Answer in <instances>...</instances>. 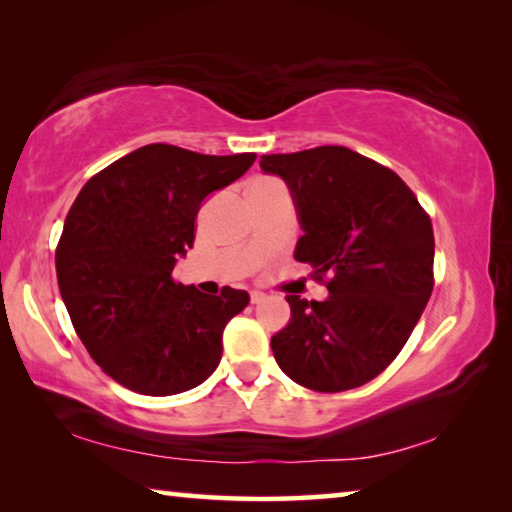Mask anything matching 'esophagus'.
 <instances>
[{"label":"esophagus","mask_w":512,"mask_h":512,"mask_svg":"<svg viewBox=\"0 0 512 512\" xmlns=\"http://www.w3.org/2000/svg\"><path fill=\"white\" fill-rule=\"evenodd\" d=\"M264 300H266L264 291H250V302H253V305H259V302H264Z\"/></svg>","instance_id":"34e87169"}]
</instances>
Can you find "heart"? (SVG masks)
Listing matches in <instances>:
<instances>
[{
  "label": "heart",
  "instance_id": "heart-1",
  "mask_svg": "<svg viewBox=\"0 0 512 512\" xmlns=\"http://www.w3.org/2000/svg\"><path fill=\"white\" fill-rule=\"evenodd\" d=\"M268 180H273V178H257L255 183H268Z\"/></svg>",
  "mask_w": 512,
  "mask_h": 512
}]
</instances>
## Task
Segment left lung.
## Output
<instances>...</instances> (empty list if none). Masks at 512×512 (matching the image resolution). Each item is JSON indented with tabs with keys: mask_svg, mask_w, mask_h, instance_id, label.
Listing matches in <instances>:
<instances>
[{
	"mask_svg": "<svg viewBox=\"0 0 512 512\" xmlns=\"http://www.w3.org/2000/svg\"><path fill=\"white\" fill-rule=\"evenodd\" d=\"M289 185L305 235L296 259L329 298L289 293V325L271 339L296 384L341 393L391 366L433 291V228L409 185L345 146L262 155Z\"/></svg>",
	"mask_w": 512,
	"mask_h": 512,
	"instance_id": "1",
	"label": "left lung"
}]
</instances>
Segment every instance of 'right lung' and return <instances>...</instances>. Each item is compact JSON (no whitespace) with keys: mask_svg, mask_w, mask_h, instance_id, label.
Returning a JSON list of instances; mask_svg holds the SVG:
<instances>
[{"mask_svg":"<svg viewBox=\"0 0 512 512\" xmlns=\"http://www.w3.org/2000/svg\"><path fill=\"white\" fill-rule=\"evenodd\" d=\"M255 158L146 144L92 176L69 207L60 296L90 357L128 391L176 395L219 366L223 327L250 296L230 287L205 296L173 280V266L194 246L203 198Z\"/></svg>","mask_w":512,"mask_h":512,"instance_id":"obj_1","label":"right lung"}]
</instances>
